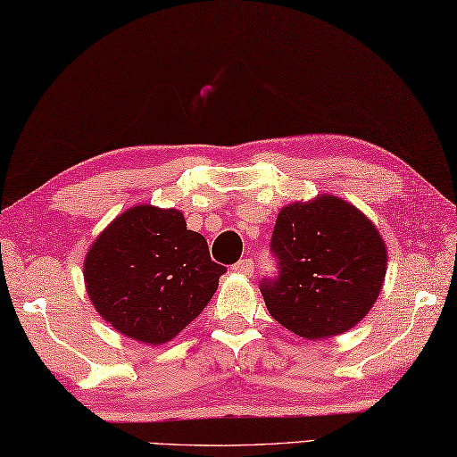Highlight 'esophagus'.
<instances>
[{"label": "esophagus", "mask_w": 457, "mask_h": 457, "mask_svg": "<svg viewBox=\"0 0 457 457\" xmlns=\"http://www.w3.org/2000/svg\"><path fill=\"white\" fill-rule=\"evenodd\" d=\"M234 273H239V275H245V277H251L253 275V270H255V263H253V259H241V261H237V263L234 265Z\"/></svg>", "instance_id": "34e87169"}]
</instances>
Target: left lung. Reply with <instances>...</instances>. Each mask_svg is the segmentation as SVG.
I'll use <instances>...</instances> for the list:
<instances>
[{
  "mask_svg": "<svg viewBox=\"0 0 457 457\" xmlns=\"http://www.w3.org/2000/svg\"><path fill=\"white\" fill-rule=\"evenodd\" d=\"M270 249L280 270L261 283L267 310L304 339L352 329L385 283L383 236L361 210L332 194L280 208Z\"/></svg>",
  "mask_w": 457,
  "mask_h": 457,
  "instance_id": "8db88e82",
  "label": "left lung"
}]
</instances>
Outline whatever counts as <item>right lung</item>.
Listing matches in <instances>:
<instances>
[{
  "label": "right lung",
  "instance_id": "right-lung-1",
  "mask_svg": "<svg viewBox=\"0 0 457 457\" xmlns=\"http://www.w3.org/2000/svg\"><path fill=\"white\" fill-rule=\"evenodd\" d=\"M82 267L96 312L147 345L177 337L206 308L226 273L210 259L204 236L187 229L180 210L151 204L112 220Z\"/></svg>",
  "mask_w": 457,
  "mask_h": 457
}]
</instances>
